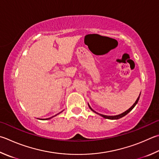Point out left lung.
I'll return each mask as SVG.
<instances>
[{
	"label": "left lung",
	"mask_w": 159,
	"mask_h": 159,
	"mask_svg": "<svg viewBox=\"0 0 159 159\" xmlns=\"http://www.w3.org/2000/svg\"><path fill=\"white\" fill-rule=\"evenodd\" d=\"M140 94L139 96H138V99H136V101H135V102L134 103V104H133V106H131V108H129V109L127 110V111H126L125 112H122V113H121V114H120V115H113V116H110V115H105L99 114V113H98V112H97L96 111H94V110L90 107V106L89 105V103H88V106H89V108H90V110H91L92 111H93L94 112H95V113H97V114H98V115H99L100 116L103 117V118H105V119H108V120H118V119H120V118H122V117H123L124 116H125L126 115H127V114L129 113V112L130 111H131V110L135 107V105H136L137 103L138 102V100H139V99H140Z\"/></svg>",
	"instance_id": "obj_1"
}]
</instances>
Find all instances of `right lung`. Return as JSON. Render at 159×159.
<instances>
[{
  "label": "right lung",
  "mask_w": 159,
  "mask_h": 159,
  "mask_svg": "<svg viewBox=\"0 0 159 159\" xmlns=\"http://www.w3.org/2000/svg\"><path fill=\"white\" fill-rule=\"evenodd\" d=\"M58 114H59V113H58ZM55 115V116H56V115ZM53 117H54V116H53ZM52 117H49V118H47V119H40V120H50V119H51V118H52Z\"/></svg>",
  "instance_id": "obj_1"
}]
</instances>
